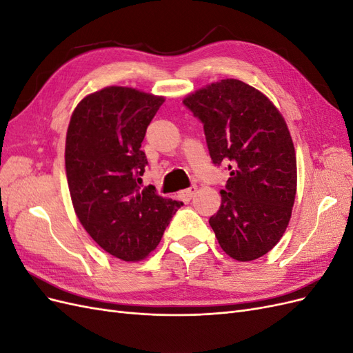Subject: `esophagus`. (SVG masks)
<instances>
[{
  "label": "esophagus",
  "instance_id": "34e87169",
  "mask_svg": "<svg viewBox=\"0 0 353 353\" xmlns=\"http://www.w3.org/2000/svg\"><path fill=\"white\" fill-rule=\"evenodd\" d=\"M196 191H197V187H196V185H193V187H190V188H187V190L179 191V193H178V197H179V199H183V200H185V201H188V200H191V197H193V196L196 194Z\"/></svg>",
  "mask_w": 353,
  "mask_h": 353
}]
</instances>
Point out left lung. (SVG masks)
I'll list each match as a JSON object with an SVG mask.
<instances>
[{
  "mask_svg": "<svg viewBox=\"0 0 353 353\" xmlns=\"http://www.w3.org/2000/svg\"><path fill=\"white\" fill-rule=\"evenodd\" d=\"M205 128L215 165L230 178L209 223L230 258L249 262L268 253L290 222L297 187L296 152L280 110L239 79L212 82L183 100Z\"/></svg>",
  "mask_w": 353,
  "mask_h": 353,
  "instance_id": "8db88e82",
  "label": "left lung"
}]
</instances>
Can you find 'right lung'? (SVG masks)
Here are the masks:
<instances>
[{
	"label": "right lung",
	"instance_id": "add662e5",
	"mask_svg": "<svg viewBox=\"0 0 353 353\" xmlns=\"http://www.w3.org/2000/svg\"><path fill=\"white\" fill-rule=\"evenodd\" d=\"M165 97L112 85L83 97L66 134L65 165L74 213L103 250L125 262L145 259L183 201L140 188L145 130Z\"/></svg>",
	"mask_w": 353,
	"mask_h": 353
}]
</instances>
